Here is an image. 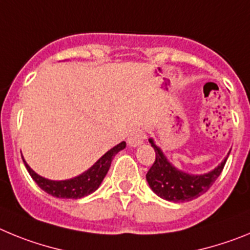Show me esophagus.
Segmentation results:
<instances>
[{
    "label": "esophagus",
    "instance_id": "esophagus-1",
    "mask_svg": "<svg viewBox=\"0 0 250 250\" xmlns=\"http://www.w3.org/2000/svg\"><path fill=\"white\" fill-rule=\"evenodd\" d=\"M145 138H146V135H145L144 130L138 127V129H134L130 132L129 138H127V143H129L130 146L136 147L144 143Z\"/></svg>",
    "mask_w": 250,
    "mask_h": 250
}]
</instances>
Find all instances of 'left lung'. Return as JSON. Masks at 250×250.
I'll return each mask as SVG.
<instances>
[{"label":"left lung","instance_id":"1","mask_svg":"<svg viewBox=\"0 0 250 250\" xmlns=\"http://www.w3.org/2000/svg\"><path fill=\"white\" fill-rule=\"evenodd\" d=\"M149 143L155 150V161L146 174L149 187L158 196L174 203L190 202L207 193L223 171L229 156L228 152L224 160L209 173L193 175L176 169L152 139H149Z\"/></svg>","mask_w":250,"mask_h":250}]
</instances>
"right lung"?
<instances>
[{"label":"right lung","mask_w":250,"mask_h":250,"mask_svg":"<svg viewBox=\"0 0 250 250\" xmlns=\"http://www.w3.org/2000/svg\"><path fill=\"white\" fill-rule=\"evenodd\" d=\"M125 146H126V143L121 141L120 144L105 152L89 170H86L85 173L72 179H67V180H50V179L42 178L28 167L25 159L22 158V160L25 163V167L30 173L31 178L34 179L36 184L43 191L52 196H56V198H62V199H80V198L94 193L100 187L104 178L109 171L114 156L120 150L125 149Z\"/></svg>","instance_id":"right-lung-1"}]
</instances>
